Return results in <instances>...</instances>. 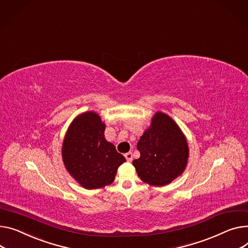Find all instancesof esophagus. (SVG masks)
Instances as JSON below:
<instances>
[{"mask_svg": "<svg viewBox=\"0 0 248 248\" xmlns=\"http://www.w3.org/2000/svg\"><path fill=\"white\" fill-rule=\"evenodd\" d=\"M124 157L126 158V160H127L128 162H130L131 160H133V154H131L130 152H128V153L124 154Z\"/></svg>", "mask_w": 248, "mask_h": 248, "instance_id": "1", "label": "esophagus"}]
</instances>
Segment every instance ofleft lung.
Here are the masks:
<instances>
[{
    "label": "left lung",
    "instance_id": "8db88e82",
    "mask_svg": "<svg viewBox=\"0 0 248 248\" xmlns=\"http://www.w3.org/2000/svg\"><path fill=\"white\" fill-rule=\"evenodd\" d=\"M137 148L140 156L133 164L140 179L148 185L167 186L186 167V140L176 124L162 112L155 115L151 128L140 138Z\"/></svg>",
    "mask_w": 248,
    "mask_h": 248
}]
</instances>
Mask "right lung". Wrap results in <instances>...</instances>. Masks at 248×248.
Returning a JSON list of instances; mask_svg holds the SVG:
<instances>
[{
  "label": "right lung",
  "instance_id": "right-lung-1",
  "mask_svg": "<svg viewBox=\"0 0 248 248\" xmlns=\"http://www.w3.org/2000/svg\"><path fill=\"white\" fill-rule=\"evenodd\" d=\"M105 127L95 112H85L73 122L63 140L65 169L88 189L110 185L119 167L125 161L114 145L106 140Z\"/></svg>",
  "mask_w": 248,
  "mask_h": 248
}]
</instances>
